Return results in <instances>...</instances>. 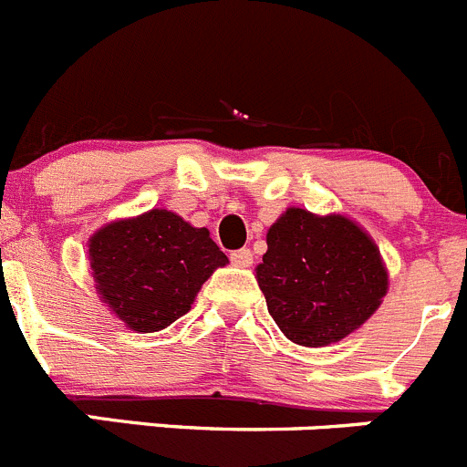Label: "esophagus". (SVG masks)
<instances>
[{"label": "esophagus", "instance_id": "esophagus-1", "mask_svg": "<svg viewBox=\"0 0 467 467\" xmlns=\"http://www.w3.org/2000/svg\"><path fill=\"white\" fill-rule=\"evenodd\" d=\"M230 263L234 267H251L254 265V254H251V248H239L234 254H230Z\"/></svg>", "mask_w": 467, "mask_h": 467}]
</instances>
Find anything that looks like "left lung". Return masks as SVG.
Segmentation results:
<instances>
[{"mask_svg":"<svg viewBox=\"0 0 467 467\" xmlns=\"http://www.w3.org/2000/svg\"><path fill=\"white\" fill-rule=\"evenodd\" d=\"M255 281L285 338L325 348L380 308L389 274L373 237L343 213L287 207L267 230Z\"/></svg>","mask_w":467,"mask_h":467,"instance_id":"left-lung-1","label":"left lung"}]
</instances>
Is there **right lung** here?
I'll use <instances>...</instances> for the list:
<instances>
[{
	"label": "right lung",
	"instance_id": "1",
	"mask_svg": "<svg viewBox=\"0 0 467 467\" xmlns=\"http://www.w3.org/2000/svg\"><path fill=\"white\" fill-rule=\"evenodd\" d=\"M87 246L96 293L135 334L161 332L189 313L202 283L228 265L207 228L168 209L110 221Z\"/></svg>",
	"mask_w": 467,
	"mask_h": 467
}]
</instances>
